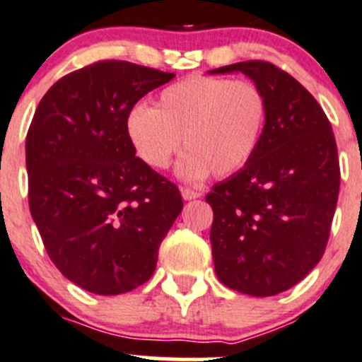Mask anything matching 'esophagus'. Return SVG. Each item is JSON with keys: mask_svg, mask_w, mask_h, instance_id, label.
Listing matches in <instances>:
<instances>
[{"mask_svg": "<svg viewBox=\"0 0 362 362\" xmlns=\"http://www.w3.org/2000/svg\"><path fill=\"white\" fill-rule=\"evenodd\" d=\"M181 195L185 200H193V199H199L202 193L197 192V189H189V188H181Z\"/></svg>", "mask_w": 362, "mask_h": 362, "instance_id": "esophagus-1", "label": "esophagus"}]
</instances>
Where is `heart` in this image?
Listing matches in <instances>:
<instances>
[{
    "label": "heart",
    "mask_w": 362,
    "mask_h": 362,
    "mask_svg": "<svg viewBox=\"0 0 362 362\" xmlns=\"http://www.w3.org/2000/svg\"><path fill=\"white\" fill-rule=\"evenodd\" d=\"M267 98L252 81L195 75L169 86L153 107L135 105L124 128L135 155L149 169L177 163L186 181H200L213 173L227 177L252 160L267 124Z\"/></svg>",
    "instance_id": "1"
}]
</instances>
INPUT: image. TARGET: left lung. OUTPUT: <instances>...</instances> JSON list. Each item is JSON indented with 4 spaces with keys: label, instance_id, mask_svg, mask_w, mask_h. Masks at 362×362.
Listing matches in <instances>:
<instances>
[{
    "label": "left lung",
    "instance_id": "left-lung-1",
    "mask_svg": "<svg viewBox=\"0 0 362 362\" xmlns=\"http://www.w3.org/2000/svg\"><path fill=\"white\" fill-rule=\"evenodd\" d=\"M241 71L267 98V124L255 155L213 186L211 248L225 287L267 298L288 291L318 264L339 193L331 123L292 75L267 61H243L209 74Z\"/></svg>",
    "mask_w": 362,
    "mask_h": 362
}]
</instances>
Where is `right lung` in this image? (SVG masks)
<instances>
[{
  "label": "right lung",
  "instance_id": "right-lung-1",
  "mask_svg": "<svg viewBox=\"0 0 362 362\" xmlns=\"http://www.w3.org/2000/svg\"><path fill=\"white\" fill-rule=\"evenodd\" d=\"M174 74L105 59L61 77L26 137L30 211L47 255L84 291L117 296L153 276L182 209L177 186L128 141L127 114Z\"/></svg>",
  "mask_w": 362,
  "mask_h": 362
}]
</instances>
